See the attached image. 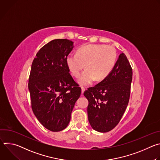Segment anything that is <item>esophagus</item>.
I'll return each instance as SVG.
<instances>
[{"instance_id":"1","label":"esophagus","mask_w":160,"mask_h":160,"mask_svg":"<svg viewBox=\"0 0 160 160\" xmlns=\"http://www.w3.org/2000/svg\"><path fill=\"white\" fill-rule=\"evenodd\" d=\"M81 88H82V94H83L84 91H85V88H84V87H81Z\"/></svg>"}]
</instances>
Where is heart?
<instances>
[{
    "mask_svg": "<svg viewBox=\"0 0 160 160\" xmlns=\"http://www.w3.org/2000/svg\"><path fill=\"white\" fill-rule=\"evenodd\" d=\"M117 58L115 48L106 44H86L77 49V54H69L66 64L71 73L79 76L85 64L86 70L77 82L83 86L92 83L96 80L106 78L112 70Z\"/></svg>",
    "mask_w": 160,
    "mask_h": 160,
    "instance_id": "heart-1",
    "label": "heart"
}]
</instances>
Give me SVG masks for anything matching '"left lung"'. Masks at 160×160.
Returning a JSON list of instances; mask_svg holds the SVG:
<instances>
[{"label":"left lung","mask_w":160,"mask_h":160,"mask_svg":"<svg viewBox=\"0 0 160 160\" xmlns=\"http://www.w3.org/2000/svg\"><path fill=\"white\" fill-rule=\"evenodd\" d=\"M132 70L125 54L119 55L110 74L83 93L88 120L96 131L108 132L120 121L129 101Z\"/></svg>","instance_id":"left-lung-1"}]
</instances>
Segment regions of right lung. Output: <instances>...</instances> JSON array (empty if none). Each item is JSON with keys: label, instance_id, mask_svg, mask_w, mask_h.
Masks as SVG:
<instances>
[{"label": "right lung", "instance_id": "obj_1", "mask_svg": "<svg viewBox=\"0 0 160 160\" xmlns=\"http://www.w3.org/2000/svg\"><path fill=\"white\" fill-rule=\"evenodd\" d=\"M73 42L55 39L43 46L34 58L28 81L33 112L40 123L52 132L64 130L81 94L66 64Z\"/></svg>", "mask_w": 160, "mask_h": 160}]
</instances>
